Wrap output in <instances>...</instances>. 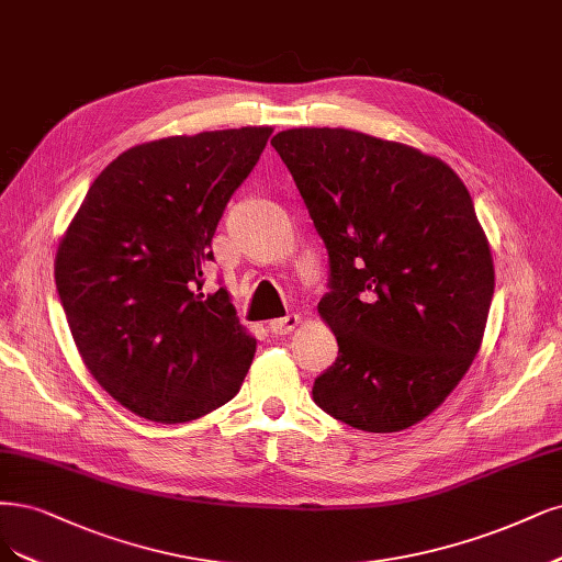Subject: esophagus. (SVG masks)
Returning <instances> with one entry per match:
<instances>
[{
	"label": "esophagus",
	"mask_w": 562,
	"mask_h": 562,
	"mask_svg": "<svg viewBox=\"0 0 562 562\" xmlns=\"http://www.w3.org/2000/svg\"><path fill=\"white\" fill-rule=\"evenodd\" d=\"M300 316L297 314H290L285 318H277V321H269V333L281 337V335H290L297 327Z\"/></svg>",
	"instance_id": "esophagus-1"
}]
</instances>
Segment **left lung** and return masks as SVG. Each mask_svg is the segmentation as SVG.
<instances>
[{"label": "left lung", "mask_w": 562, "mask_h": 562, "mask_svg": "<svg viewBox=\"0 0 562 562\" xmlns=\"http://www.w3.org/2000/svg\"><path fill=\"white\" fill-rule=\"evenodd\" d=\"M272 146L330 256L321 318L339 356L314 383L325 414L364 432L430 416L470 370L495 269L465 183L435 156L344 127Z\"/></svg>", "instance_id": "1"}]
</instances>
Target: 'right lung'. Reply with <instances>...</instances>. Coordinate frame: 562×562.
Returning <instances> with one entry per match:
<instances>
[{
	"instance_id": "1",
	"label": "right lung",
	"mask_w": 562,
	"mask_h": 562,
	"mask_svg": "<svg viewBox=\"0 0 562 562\" xmlns=\"http://www.w3.org/2000/svg\"><path fill=\"white\" fill-rule=\"evenodd\" d=\"M272 132L183 134L121 153L57 246L55 285L74 344L132 414L195 420L241 389L256 337L225 288L200 290L225 204Z\"/></svg>"
}]
</instances>
